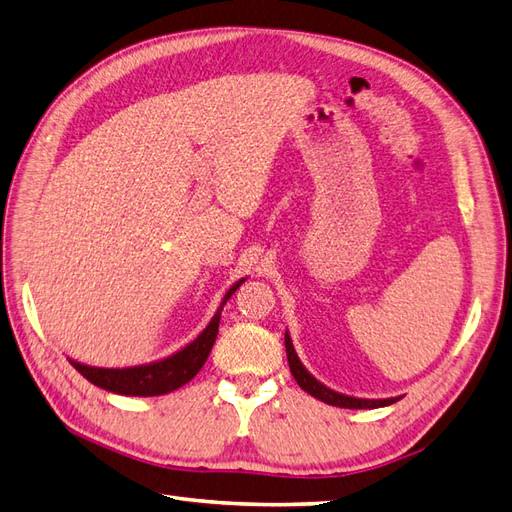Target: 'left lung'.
Masks as SVG:
<instances>
[{"label":"left lung","mask_w":512,"mask_h":512,"mask_svg":"<svg viewBox=\"0 0 512 512\" xmlns=\"http://www.w3.org/2000/svg\"><path fill=\"white\" fill-rule=\"evenodd\" d=\"M285 352H287V363H290V372L296 378V383L300 389H305L309 396L318 398L331 406H339V409H378V406H387L393 404L398 398H383V400H368V398H352L346 396V393H339L331 387H326L324 383H320L316 376H313L303 363H300L292 337L290 333L285 331Z\"/></svg>","instance_id":"8db88e82"}]
</instances>
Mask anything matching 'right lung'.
Masks as SVG:
<instances>
[{"label":"right lung","mask_w":512,"mask_h":512,"mask_svg":"<svg viewBox=\"0 0 512 512\" xmlns=\"http://www.w3.org/2000/svg\"><path fill=\"white\" fill-rule=\"evenodd\" d=\"M244 281L246 279H240L229 287L220 307L214 313V318L209 320L205 329L196 335L190 344L173 352V355H168L160 361L134 365V368H95V365H86L73 359H69V363L86 378V381L106 391L119 393V396L147 398V396H162V393L175 391L186 383H190L205 365L209 352H212V346L216 342L222 307H225L231 294L238 290Z\"/></svg>","instance_id":"obj_1"}]
</instances>
